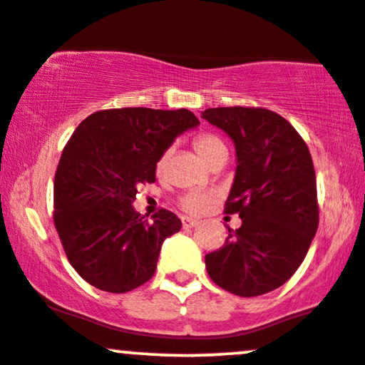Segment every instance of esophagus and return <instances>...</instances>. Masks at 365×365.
Here are the masks:
<instances>
[{"mask_svg":"<svg viewBox=\"0 0 365 365\" xmlns=\"http://www.w3.org/2000/svg\"><path fill=\"white\" fill-rule=\"evenodd\" d=\"M197 225H199V221H197V219H192V217H182V226L185 227V230H188V227H195Z\"/></svg>","mask_w":365,"mask_h":365,"instance_id":"obj_1","label":"esophagus"}]
</instances>
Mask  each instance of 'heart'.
<instances>
[{
    "label": "heart",
    "mask_w": 365,
    "mask_h": 365,
    "mask_svg": "<svg viewBox=\"0 0 365 365\" xmlns=\"http://www.w3.org/2000/svg\"><path fill=\"white\" fill-rule=\"evenodd\" d=\"M195 149H197V153L200 155L202 160H204L207 165L214 160V158L222 155V153H227L226 144L222 143L219 138H216V135H210V134L197 138ZM166 156H168V153L161 158L160 165L165 163ZM209 202H210V194H207V192H202V190H194V192H188L187 195H183L182 200H180V204H182V207L185 209L187 212L199 214L205 209V205H207Z\"/></svg>",
    "instance_id": "obj_1"
}]
</instances>
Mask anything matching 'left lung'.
<instances>
[{
    "mask_svg": "<svg viewBox=\"0 0 365 365\" xmlns=\"http://www.w3.org/2000/svg\"><path fill=\"white\" fill-rule=\"evenodd\" d=\"M202 118L235 143L226 214L241 217L238 230L227 227L225 247L205 255V269L227 292L262 296L292 277L318 230L309 149L284 117L267 108H207Z\"/></svg>",
    "mask_w": 365,
    "mask_h": 365,
    "instance_id": "1",
    "label": "left lung"
}]
</instances>
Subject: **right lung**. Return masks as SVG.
<instances>
[{"label": "right lung", "instance_id": "1", "mask_svg": "<svg viewBox=\"0 0 365 365\" xmlns=\"http://www.w3.org/2000/svg\"><path fill=\"white\" fill-rule=\"evenodd\" d=\"M187 108L100 110L66 144L54 178V225L73 269L96 289L129 292L156 270L163 241L182 221L161 209L153 221L134 209L138 188L156 182L173 140L199 125Z\"/></svg>", "mask_w": 365, "mask_h": 365}]
</instances>
